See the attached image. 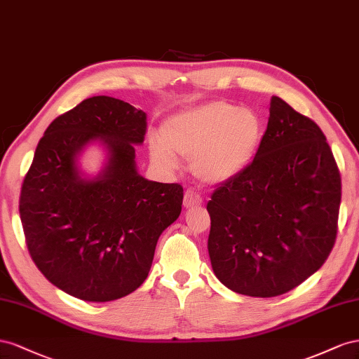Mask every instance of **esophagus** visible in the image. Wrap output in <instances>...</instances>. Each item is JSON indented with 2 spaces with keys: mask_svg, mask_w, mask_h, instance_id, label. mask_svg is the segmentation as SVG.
I'll use <instances>...</instances> for the list:
<instances>
[{
  "mask_svg": "<svg viewBox=\"0 0 359 359\" xmlns=\"http://www.w3.org/2000/svg\"><path fill=\"white\" fill-rule=\"evenodd\" d=\"M201 203H203L201 194L197 192L196 189L189 188L185 192V198H183V204H185V208H196V206H200Z\"/></svg>",
  "mask_w": 359,
  "mask_h": 359,
  "instance_id": "1",
  "label": "esophagus"
}]
</instances>
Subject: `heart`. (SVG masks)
Here are the masks:
<instances>
[{"instance_id":"b5f03b06","label":"heart","mask_w":359,"mask_h":359,"mask_svg":"<svg viewBox=\"0 0 359 359\" xmlns=\"http://www.w3.org/2000/svg\"><path fill=\"white\" fill-rule=\"evenodd\" d=\"M264 125L251 108L213 100L180 111L163 121L161 137H150L153 162L176 168V153L191 161L194 172L203 180L221 183L236 177L255 158Z\"/></svg>"}]
</instances>
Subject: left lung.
<instances>
[{
	"mask_svg": "<svg viewBox=\"0 0 359 359\" xmlns=\"http://www.w3.org/2000/svg\"><path fill=\"white\" fill-rule=\"evenodd\" d=\"M340 201V171L322 129L272 96L257 155L208 203L217 278L254 298L298 287L334 247Z\"/></svg>",
	"mask_w": 359,
	"mask_h": 359,
	"instance_id": "left-lung-1",
	"label": "left lung"
}]
</instances>
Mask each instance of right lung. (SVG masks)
Here are the masks:
<instances>
[{"label": "right lung", "mask_w": 359, "mask_h": 359, "mask_svg": "<svg viewBox=\"0 0 359 359\" xmlns=\"http://www.w3.org/2000/svg\"><path fill=\"white\" fill-rule=\"evenodd\" d=\"M147 116L128 102L95 96L57 117L39 141L22 183L19 215L33 262L78 299L123 298L147 278L161 233L179 218L183 188L140 176L135 146ZM99 140L109 151L93 180L77 158Z\"/></svg>", "instance_id": "add662e5"}]
</instances>
